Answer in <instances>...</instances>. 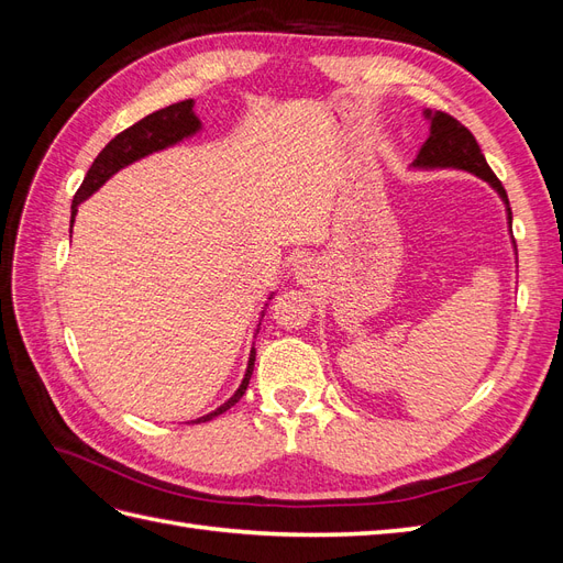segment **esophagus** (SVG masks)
Wrapping results in <instances>:
<instances>
[{"instance_id":"1","label":"esophagus","mask_w":563,"mask_h":563,"mask_svg":"<svg viewBox=\"0 0 563 563\" xmlns=\"http://www.w3.org/2000/svg\"><path fill=\"white\" fill-rule=\"evenodd\" d=\"M312 275H314V263H312V261H300V263L296 265V277H298L300 282H308Z\"/></svg>"}]
</instances>
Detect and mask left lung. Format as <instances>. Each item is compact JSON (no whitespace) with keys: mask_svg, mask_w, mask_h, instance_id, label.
I'll list each match as a JSON object with an SVG mask.
<instances>
[{"mask_svg":"<svg viewBox=\"0 0 563 563\" xmlns=\"http://www.w3.org/2000/svg\"><path fill=\"white\" fill-rule=\"evenodd\" d=\"M428 117H432V131H430L428 143L422 145L416 164L418 166L465 168V172L488 180L505 199L509 223H512V209H509L505 187L498 180V176L493 174V168L488 166L484 152H482L479 143H476L472 131L463 122H457V119L449 112H441V110L434 114L428 112Z\"/></svg>","mask_w":563,"mask_h":563,"instance_id":"left-lung-1","label":"left lung"}]
</instances>
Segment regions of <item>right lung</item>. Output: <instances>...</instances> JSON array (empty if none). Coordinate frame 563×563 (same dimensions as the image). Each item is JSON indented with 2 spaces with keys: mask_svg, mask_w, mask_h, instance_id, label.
<instances>
[{
  "mask_svg": "<svg viewBox=\"0 0 563 563\" xmlns=\"http://www.w3.org/2000/svg\"><path fill=\"white\" fill-rule=\"evenodd\" d=\"M197 129H199V119L192 112V100H180V103H174V106H168L164 110L152 112V114L143 117L141 122H135L133 126L124 129L122 133H117L114 139L98 152V157L93 159L87 176H84L79 190L75 192L73 220H75V213H77V203L84 201L87 197H91L100 185H103L112 174L119 172V168L150 155V152H157L166 145H174V143L183 141L185 135L195 133ZM73 220H70V223H73ZM70 232H73V225H70ZM253 364H255V350H251L246 376H244L240 389L234 391V397H230L220 408H216L213 413L203 416L195 422L213 420L216 416L225 413L228 408H232L236 401H240L244 397L246 387H249Z\"/></svg>",
  "mask_w": 563,
  "mask_h": 563,
  "instance_id": "right-lung-1",
  "label": "right lung"
}]
</instances>
